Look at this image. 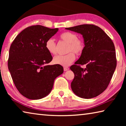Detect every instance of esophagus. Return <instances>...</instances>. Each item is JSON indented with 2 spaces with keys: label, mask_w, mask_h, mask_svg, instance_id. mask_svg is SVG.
Returning a JSON list of instances; mask_svg holds the SVG:
<instances>
[{
  "label": "esophagus",
  "mask_w": 126,
  "mask_h": 126,
  "mask_svg": "<svg viewBox=\"0 0 126 126\" xmlns=\"http://www.w3.org/2000/svg\"><path fill=\"white\" fill-rule=\"evenodd\" d=\"M68 70H69V68L67 67H64V71H67Z\"/></svg>",
  "instance_id": "1"
}]
</instances>
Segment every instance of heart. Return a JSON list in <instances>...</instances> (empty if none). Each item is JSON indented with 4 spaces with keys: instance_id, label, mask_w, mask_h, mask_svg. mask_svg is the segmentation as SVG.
Instances as JSON below:
<instances>
[{
    "instance_id": "1",
    "label": "heart",
    "mask_w": 126,
    "mask_h": 126,
    "mask_svg": "<svg viewBox=\"0 0 126 126\" xmlns=\"http://www.w3.org/2000/svg\"><path fill=\"white\" fill-rule=\"evenodd\" d=\"M59 38L62 40L68 43L67 52L69 53L64 55H57L54 57L53 62L55 64L67 67L75 60L76 56L74 52L77 55L82 53L84 47V43L82 40L77 38L76 34L70 32H65L61 34ZM45 47L50 54H56V44L52 38H49L47 40ZM73 52H74L73 53Z\"/></svg>"
}]
</instances>
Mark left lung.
I'll use <instances>...</instances> for the list:
<instances>
[{"mask_svg": "<svg viewBox=\"0 0 126 126\" xmlns=\"http://www.w3.org/2000/svg\"><path fill=\"white\" fill-rule=\"evenodd\" d=\"M65 29L82 34L85 46L80 58L70 67L74 74L72 90L82 98L97 97L107 88L116 69L113 43L103 30L93 24H82ZM84 64L86 68L80 67Z\"/></svg>", "mask_w": 126, "mask_h": 126, "instance_id": "8db88e82", "label": "left lung"}]
</instances>
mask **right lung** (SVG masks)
I'll return each mask as SVG.
<instances>
[{"mask_svg":"<svg viewBox=\"0 0 126 126\" xmlns=\"http://www.w3.org/2000/svg\"><path fill=\"white\" fill-rule=\"evenodd\" d=\"M58 29L40 25L28 27L10 46L8 69L16 88L27 98L46 97L52 91L55 79L63 73L61 65H48L53 58L45 47L47 40Z\"/></svg>","mask_w":126,"mask_h":126,"instance_id":"add662e5","label":"right lung"}]
</instances>
